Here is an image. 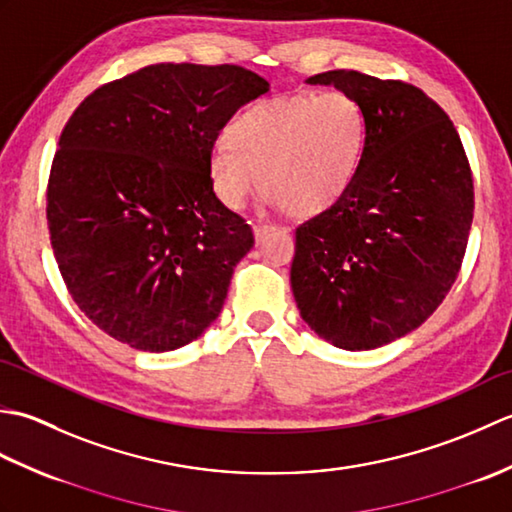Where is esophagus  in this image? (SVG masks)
<instances>
[{"label":"esophagus","mask_w":512,"mask_h":512,"mask_svg":"<svg viewBox=\"0 0 512 512\" xmlns=\"http://www.w3.org/2000/svg\"><path fill=\"white\" fill-rule=\"evenodd\" d=\"M273 231H275V224H270V222H259V224L253 226V233H255L257 244L262 242V239H264L268 233H273Z\"/></svg>","instance_id":"1"}]
</instances>
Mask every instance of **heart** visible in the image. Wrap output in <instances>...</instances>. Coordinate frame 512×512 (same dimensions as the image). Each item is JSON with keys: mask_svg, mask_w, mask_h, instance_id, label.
<instances>
[{"mask_svg": "<svg viewBox=\"0 0 512 512\" xmlns=\"http://www.w3.org/2000/svg\"><path fill=\"white\" fill-rule=\"evenodd\" d=\"M367 116L345 92L277 96L248 107L226 127L209 158L211 189L242 209L259 187L295 217L339 202L361 169Z\"/></svg>", "mask_w": 512, "mask_h": 512, "instance_id": "1", "label": "heart"}]
</instances>
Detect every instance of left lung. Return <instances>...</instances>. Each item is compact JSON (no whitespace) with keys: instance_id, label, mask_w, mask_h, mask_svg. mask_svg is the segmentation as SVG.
Here are the masks:
<instances>
[{"instance_id":"obj_1","label":"left lung","mask_w":512,"mask_h":512,"mask_svg":"<svg viewBox=\"0 0 512 512\" xmlns=\"http://www.w3.org/2000/svg\"><path fill=\"white\" fill-rule=\"evenodd\" d=\"M367 116L358 176L295 231L290 284L303 321L341 350L416 330L458 279L473 222V173L458 129L420 88L356 70L310 76Z\"/></svg>"}]
</instances>
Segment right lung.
I'll return each mask as SVG.
<instances>
[{
  "label": "right lung",
  "mask_w": 512,
  "mask_h": 512,
  "mask_svg": "<svg viewBox=\"0 0 512 512\" xmlns=\"http://www.w3.org/2000/svg\"><path fill=\"white\" fill-rule=\"evenodd\" d=\"M270 85L242 65L156 63L101 85L65 123L46 217L76 306L112 339L169 352L220 314L253 228L217 200L220 129Z\"/></svg>",
  "instance_id": "1"
}]
</instances>
